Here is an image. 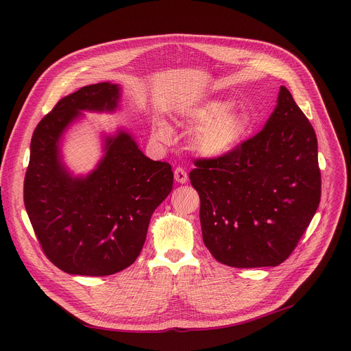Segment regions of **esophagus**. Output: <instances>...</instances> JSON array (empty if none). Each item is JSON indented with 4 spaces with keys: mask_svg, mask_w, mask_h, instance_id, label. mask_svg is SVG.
<instances>
[{
    "mask_svg": "<svg viewBox=\"0 0 351 351\" xmlns=\"http://www.w3.org/2000/svg\"><path fill=\"white\" fill-rule=\"evenodd\" d=\"M173 175H175V180H176L178 183H186V182H188V173H186L185 169L176 168L175 172H173Z\"/></svg>",
    "mask_w": 351,
    "mask_h": 351,
    "instance_id": "esophagus-1",
    "label": "esophagus"
}]
</instances>
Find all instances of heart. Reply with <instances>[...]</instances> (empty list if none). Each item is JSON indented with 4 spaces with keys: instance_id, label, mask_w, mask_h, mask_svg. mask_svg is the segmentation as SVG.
<instances>
[{
    "instance_id": "heart-1",
    "label": "heart",
    "mask_w": 351,
    "mask_h": 351,
    "mask_svg": "<svg viewBox=\"0 0 351 351\" xmlns=\"http://www.w3.org/2000/svg\"><path fill=\"white\" fill-rule=\"evenodd\" d=\"M185 118L196 128L192 138L193 149L208 159H222L234 154L252 131L250 115L234 108V102L228 98L200 102L186 110ZM154 136L169 143L173 139V129L168 122L159 119L154 128Z\"/></svg>"
}]
</instances>
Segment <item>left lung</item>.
<instances>
[{
    "mask_svg": "<svg viewBox=\"0 0 351 351\" xmlns=\"http://www.w3.org/2000/svg\"><path fill=\"white\" fill-rule=\"evenodd\" d=\"M189 175L200 197L204 243L220 263H283L315 216L322 193L317 138L280 86L262 131L222 159H199Z\"/></svg>",
    "mask_w": 351,
    "mask_h": 351,
    "instance_id": "obj_1",
    "label": "left lung"
}]
</instances>
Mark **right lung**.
Returning a JSON list of instances; mask_svg holds the SVG:
<instances>
[{
    "mask_svg": "<svg viewBox=\"0 0 351 351\" xmlns=\"http://www.w3.org/2000/svg\"><path fill=\"white\" fill-rule=\"evenodd\" d=\"M118 84L88 85L62 98L36 125L24 204L48 259L68 274L108 276L139 256L154 210L173 186L172 166L143 155L125 129L102 134V158L73 175L61 143L82 112H115Z\"/></svg>",
    "mask_w": 351,
    "mask_h": 351,
    "instance_id": "right-lung-1",
    "label": "right lung"
}]
</instances>
